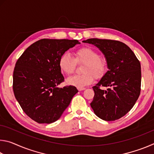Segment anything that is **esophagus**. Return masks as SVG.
<instances>
[{"label":"esophagus","instance_id":"esophagus-1","mask_svg":"<svg viewBox=\"0 0 154 154\" xmlns=\"http://www.w3.org/2000/svg\"><path fill=\"white\" fill-rule=\"evenodd\" d=\"M77 89L79 91H82V90H85V88H77Z\"/></svg>","mask_w":154,"mask_h":154}]
</instances>
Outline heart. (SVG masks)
<instances>
[{"instance_id":"obj_1","label":"heart","mask_w":154,"mask_h":154,"mask_svg":"<svg viewBox=\"0 0 154 154\" xmlns=\"http://www.w3.org/2000/svg\"><path fill=\"white\" fill-rule=\"evenodd\" d=\"M75 60L77 62H84L83 74L74 75L69 78L66 82L69 85L77 88H83L92 83L94 76L100 78L105 73L106 64L100 58L98 53L88 47L80 48L75 51ZM75 60L69 52H65L59 59L58 65L60 71L66 75H71L74 71Z\"/></svg>"}]
</instances>
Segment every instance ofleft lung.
<instances>
[{"instance_id": "left-lung-1", "label": "left lung", "mask_w": 154, "mask_h": 154, "mask_svg": "<svg viewBox=\"0 0 154 154\" xmlns=\"http://www.w3.org/2000/svg\"><path fill=\"white\" fill-rule=\"evenodd\" d=\"M105 56L109 71L92 88L91 107L99 118L114 121L124 116L136 103L140 92V64L134 52L118 41L89 38ZM103 87L107 89L103 90Z\"/></svg>"}]
</instances>
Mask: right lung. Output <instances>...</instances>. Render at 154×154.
Masks as SVG:
<instances>
[{
    "label": "right lung",
    "instance_id": "add662e5",
    "mask_svg": "<svg viewBox=\"0 0 154 154\" xmlns=\"http://www.w3.org/2000/svg\"><path fill=\"white\" fill-rule=\"evenodd\" d=\"M77 40L43 38L26 49L15 64L13 76L15 97L28 117L39 124L60 118L78 92L72 85L59 88L64 82L58 62Z\"/></svg>",
    "mask_w": 154,
    "mask_h": 154
}]
</instances>
